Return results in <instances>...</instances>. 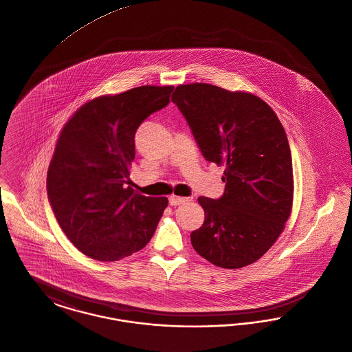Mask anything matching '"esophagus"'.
<instances>
[{"mask_svg":"<svg viewBox=\"0 0 352 352\" xmlns=\"http://www.w3.org/2000/svg\"><path fill=\"white\" fill-rule=\"evenodd\" d=\"M190 201V198H185V197H177V195H171L168 198V202L171 206H179V205H184Z\"/></svg>","mask_w":352,"mask_h":352,"instance_id":"34e87169","label":"esophagus"}]
</instances>
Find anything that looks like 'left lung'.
I'll return each mask as SVG.
<instances>
[{"instance_id": "1", "label": "left lung", "mask_w": 352, "mask_h": 352, "mask_svg": "<svg viewBox=\"0 0 352 352\" xmlns=\"http://www.w3.org/2000/svg\"><path fill=\"white\" fill-rule=\"evenodd\" d=\"M171 101L208 162L225 165V192L199 197L202 228L194 250L222 269H241L269 250L292 206V160L286 131L265 101L210 83L179 85Z\"/></svg>"}]
</instances>
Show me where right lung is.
Listing matches in <instances>:
<instances>
[{"label":"right lung","instance_id":"add662e5","mask_svg":"<svg viewBox=\"0 0 352 352\" xmlns=\"http://www.w3.org/2000/svg\"><path fill=\"white\" fill-rule=\"evenodd\" d=\"M174 86H140L96 98L65 124L47 171V198L69 241L85 255L120 261L145 248L168 201L135 194L129 167L146 118Z\"/></svg>","mask_w":352,"mask_h":352}]
</instances>
